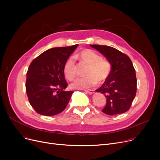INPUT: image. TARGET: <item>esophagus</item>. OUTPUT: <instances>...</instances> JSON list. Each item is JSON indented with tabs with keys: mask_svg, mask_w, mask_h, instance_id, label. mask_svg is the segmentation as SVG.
<instances>
[{
	"mask_svg": "<svg viewBox=\"0 0 160 160\" xmlns=\"http://www.w3.org/2000/svg\"><path fill=\"white\" fill-rule=\"evenodd\" d=\"M84 91L86 92V93H89V94H93V93H94V91L93 90H84Z\"/></svg>",
	"mask_w": 160,
	"mask_h": 160,
	"instance_id": "obj_1",
	"label": "esophagus"
}]
</instances>
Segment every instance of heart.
<instances>
[{"instance_id":"1","label":"heart","mask_w":160,"mask_h":160,"mask_svg":"<svg viewBox=\"0 0 160 160\" xmlns=\"http://www.w3.org/2000/svg\"><path fill=\"white\" fill-rule=\"evenodd\" d=\"M78 58L88 64L86 77L77 78L70 84L72 89H84L95 86L97 81H104L110 74L112 69L111 64L100 56L93 50L85 49L78 54ZM63 73L65 77L69 80H72L75 77L74 60L72 57L69 58L63 65Z\"/></svg>"}]
</instances>
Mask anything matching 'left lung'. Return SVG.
I'll return each instance as SVG.
<instances>
[{
	"label": "left lung",
	"mask_w": 160,
	"mask_h": 160,
	"mask_svg": "<svg viewBox=\"0 0 160 160\" xmlns=\"http://www.w3.org/2000/svg\"><path fill=\"white\" fill-rule=\"evenodd\" d=\"M90 46L104 55L112 65L108 77L102 86L96 90L106 97V104L102 112L115 115L128 111L137 91L136 71L130 58L112 47Z\"/></svg>",
	"instance_id": "obj_1"
}]
</instances>
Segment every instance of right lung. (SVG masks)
Here are the masks:
<instances>
[{
	"label": "right lung",
	"mask_w": 160,
	"mask_h": 160,
	"mask_svg": "<svg viewBox=\"0 0 160 160\" xmlns=\"http://www.w3.org/2000/svg\"><path fill=\"white\" fill-rule=\"evenodd\" d=\"M78 45L50 48L33 60L27 74L29 102L39 114L52 116L62 112L73 91H65L67 83L63 65Z\"/></svg>",
	"instance_id": "1"
}]
</instances>
